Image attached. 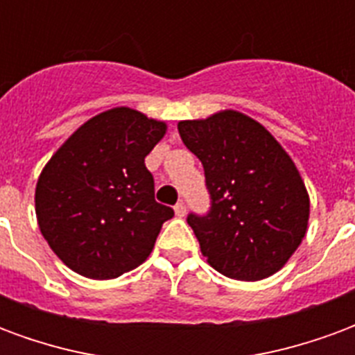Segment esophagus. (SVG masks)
I'll use <instances>...</instances> for the list:
<instances>
[{"label": "esophagus", "instance_id": "1", "mask_svg": "<svg viewBox=\"0 0 355 355\" xmlns=\"http://www.w3.org/2000/svg\"><path fill=\"white\" fill-rule=\"evenodd\" d=\"M173 210H175V216L183 218V216H185V212H187V206H185V202H183V200H180L178 205L173 206Z\"/></svg>", "mask_w": 355, "mask_h": 355}]
</instances>
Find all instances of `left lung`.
I'll return each instance as SVG.
<instances>
[{"label": "left lung", "instance_id": "left-lung-1", "mask_svg": "<svg viewBox=\"0 0 355 355\" xmlns=\"http://www.w3.org/2000/svg\"><path fill=\"white\" fill-rule=\"evenodd\" d=\"M202 162L210 206L189 212L208 263L222 275L258 281L279 271L302 243L310 198L291 157L263 125L235 110L178 124Z\"/></svg>", "mask_w": 355, "mask_h": 355}]
</instances>
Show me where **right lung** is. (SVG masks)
<instances>
[{"instance_id":"1","label":"right lung","mask_w":355,"mask_h":355,"mask_svg":"<svg viewBox=\"0 0 355 355\" xmlns=\"http://www.w3.org/2000/svg\"><path fill=\"white\" fill-rule=\"evenodd\" d=\"M166 125L132 109L87 120L47 162L37 180L42 235L80 275L114 279L141 266L173 216L155 200L145 157Z\"/></svg>"}]
</instances>
